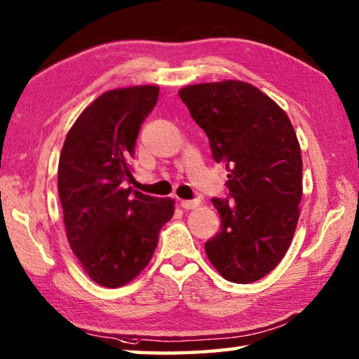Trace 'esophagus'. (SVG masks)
I'll list each match as a JSON object with an SVG mask.
<instances>
[{
	"label": "esophagus",
	"instance_id": "esophagus-1",
	"mask_svg": "<svg viewBox=\"0 0 359 359\" xmlns=\"http://www.w3.org/2000/svg\"><path fill=\"white\" fill-rule=\"evenodd\" d=\"M199 205V199H184V201H180V208L185 209V210H190L194 209Z\"/></svg>",
	"mask_w": 359,
	"mask_h": 359
}]
</instances>
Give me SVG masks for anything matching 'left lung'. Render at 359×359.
I'll use <instances>...</instances> for the list:
<instances>
[{"mask_svg":"<svg viewBox=\"0 0 359 359\" xmlns=\"http://www.w3.org/2000/svg\"><path fill=\"white\" fill-rule=\"evenodd\" d=\"M179 96L229 172L228 196L212 198L222 226L205 253L226 280L257 282L280 263L299 218L302 158L293 125L245 82L190 85Z\"/></svg>","mask_w":359,"mask_h":359,"instance_id":"left-lung-1","label":"left lung"}]
</instances>
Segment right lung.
Wrapping results in <instances>:
<instances>
[{
    "instance_id": "obj_1",
    "label": "right lung",
    "mask_w": 359,
    "mask_h": 359,
    "mask_svg": "<svg viewBox=\"0 0 359 359\" xmlns=\"http://www.w3.org/2000/svg\"><path fill=\"white\" fill-rule=\"evenodd\" d=\"M155 85L102 93L72 125L58 161V194L69 245L88 277L107 288L149 264L174 201L125 188Z\"/></svg>"
}]
</instances>
